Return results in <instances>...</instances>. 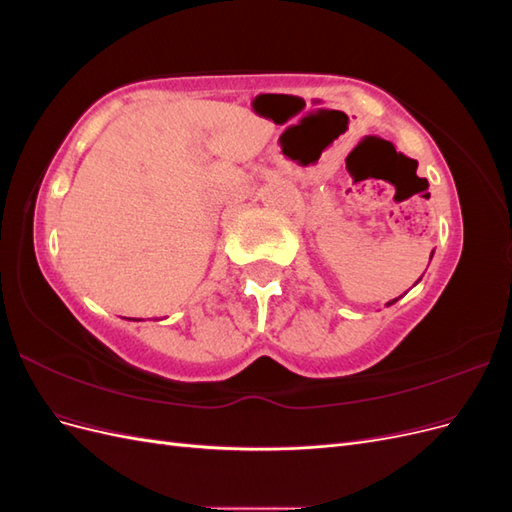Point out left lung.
I'll list each match as a JSON object with an SVG mask.
<instances>
[{"label": "left lung", "instance_id": "left-lung-1", "mask_svg": "<svg viewBox=\"0 0 512 512\" xmlns=\"http://www.w3.org/2000/svg\"><path fill=\"white\" fill-rule=\"evenodd\" d=\"M431 256H433V252H431ZM429 260H431V258H429ZM416 282H421V277H418ZM397 301H399V297H397V299H393V301H389V303H386V305H393V303H397Z\"/></svg>", "mask_w": 512, "mask_h": 512}]
</instances>
